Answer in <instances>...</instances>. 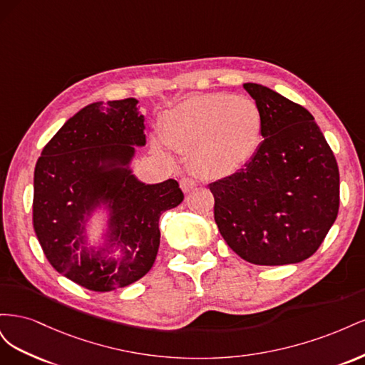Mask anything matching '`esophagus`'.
<instances>
[{"instance_id":"obj_1","label":"esophagus","mask_w":365,"mask_h":365,"mask_svg":"<svg viewBox=\"0 0 365 365\" xmlns=\"http://www.w3.org/2000/svg\"><path fill=\"white\" fill-rule=\"evenodd\" d=\"M180 185H181L182 192L187 193V192H190V190L195 189L196 181L193 178H189V176H184V178H181V181H180Z\"/></svg>"}]
</instances>
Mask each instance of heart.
Returning a JSON list of instances; mask_svg holds the SVG:
<instances>
[{"label": "heart", "instance_id": "obj_1", "mask_svg": "<svg viewBox=\"0 0 365 365\" xmlns=\"http://www.w3.org/2000/svg\"><path fill=\"white\" fill-rule=\"evenodd\" d=\"M259 106L247 97L202 94L165 114L160 137L178 152L192 150L195 169L205 176H224L252 158L262 140Z\"/></svg>", "mask_w": 365, "mask_h": 365}]
</instances>
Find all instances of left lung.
<instances>
[{"label": "left lung", "instance_id": "left-lung-1", "mask_svg": "<svg viewBox=\"0 0 365 365\" xmlns=\"http://www.w3.org/2000/svg\"><path fill=\"white\" fill-rule=\"evenodd\" d=\"M244 88L260 109L263 141L245 168L210 184L215 220L250 263L303 262L338 216L336 158L306 108L263 85Z\"/></svg>", "mask_w": 365, "mask_h": 365}]
</instances>
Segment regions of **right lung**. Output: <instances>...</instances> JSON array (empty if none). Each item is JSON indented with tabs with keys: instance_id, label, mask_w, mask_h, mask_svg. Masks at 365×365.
I'll return each instance as SVG.
<instances>
[{
	"instance_id": "right-lung-1",
	"label": "right lung",
	"mask_w": 365,
	"mask_h": 365,
	"mask_svg": "<svg viewBox=\"0 0 365 365\" xmlns=\"http://www.w3.org/2000/svg\"><path fill=\"white\" fill-rule=\"evenodd\" d=\"M143 121L135 98L88 105L36 163L33 228L41 248L54 269L90 291H114L148 274L160 247V216L184 200L178 181L146 185L118 168L134 155L132 145H146ZM101 197L113 201L112 234L125 247L117 262L90 257L81 245L83 216Z\"/></svg>"
}]
</instances>
